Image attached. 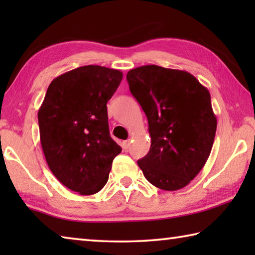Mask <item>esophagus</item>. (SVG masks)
I'll list each match as a JSON object with an SVG mask.
<instances>
[{
  "label": "esophagus",
  "mask_w": 255,
  "mask_h": 255,
  "mask_svg": "<svg viewBox=\"0 0 255 255\" xmlns=\"http://www.w3.org/2000/svg\"><path fill=\"white\" fill-rule=\"evenodd\" d=\"M129 146H130V140H125V141H124V147L127 149V148L129 147Z\"/></svg>",
  "instance_id": "obj_1"
}]
</instances>
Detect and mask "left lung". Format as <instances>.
Segmentation results:
<instances>
[{
  "label": "left lung",
  "mask_w": 255,
  "mask_h": 255,
  "mask_svg": "<svg viewBox=\"0 0 255 255\" xmlns=\"http://www.w3.org/2000/svg\"><path fill=\"white\" fill-rule=\"evenodd\" d=\"M127 81L148 120L150 148L138 166L156 188H184L214 144L217 119L209 91L190 73L157 65L132 68Z\"/></svg>",
  "instance_id": "left-lung-1"
}]
</instances>
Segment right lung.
<instances>
[{"label":"right lung","instance_id":"right-lung-1","mask_svg":"<svg viewBox=\"0 0 255 255\" xmlns=\"http://www.w3.org/2000/svg\"><path fill=\"white\" fill-rule=\"evenodd\" d=\"M122 80L118 70L77 67L53 80L38 111L47 164L60 183L80 195L105 187L122 152L110 136L107 110Z\"/></svg>","mask_w":255,"mask_h":255}]
</instances>
